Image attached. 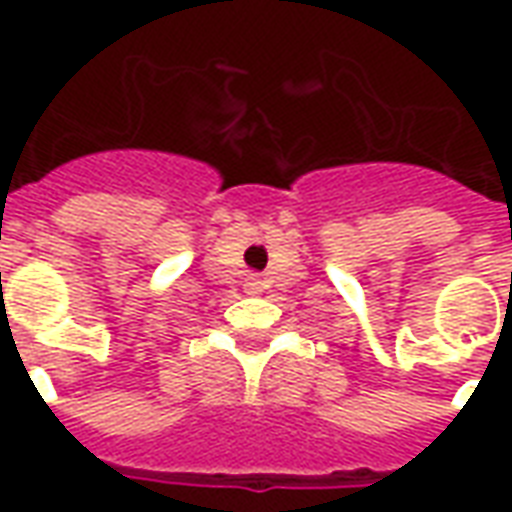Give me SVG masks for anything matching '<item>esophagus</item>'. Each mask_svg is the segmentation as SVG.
I'll return each instance as SVG.
<instances>
[{
    "label": "esophagus",
    "instance_id": "esophagus-1",
    "mask_svg": "<svg viewBox=\"0 0 512 512\" xmlns=\"http://www.w3.org/2000/svg\"><path fill=\"white\" fill-rule=\"evenodd\" d=\"M246 290H249V293H260V290H263V285H260V279H249V282H246Z\"/></svg>",
    "mask_w": 512,
    "mask_h": 512
}]
</instances>
